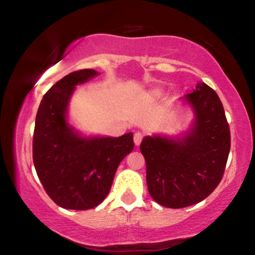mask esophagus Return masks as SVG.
<instances>
[{
    "label": "esophagus",
    "instance_id": "1",
    "mask_svg": "<svg viewBox=\"0 0 255 255\" xmlns=\"http://www.w3.org/2000/svg\"><path fill=\"white\" fill-rule=\"evenodd\" d=\"M141 140H142V134L139 133V131H136V133L134 134V144L139 146L140 142H141Z\"/></svg>",
    "mask_w": 255,
    "mask_h": 255
}]
</instances>
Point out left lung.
<instances>
[{
  "label": "left lung",
  "mask_w": 255,
  "mask_h": 255,
  "mask_svg": "<svg viewBox=\"0 0 255 255\" xmlns=\"http://www.w3.org/2000/svg\"><path fill=\"white\" fill-rule=\"evenodd\" d=\"M186 96L195 111L183 139L146 136L140 151L146 160L151 197L162 206L182 209L200 203L217 188L230 151V129L218 95L206 84Z\"/></svg>",
  "instance_id": "8db88e82"
}]
</instances>
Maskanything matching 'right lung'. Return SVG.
Returning <instances> with one entry per match:
<instances>
[{
  "label": "right lung",
  "instance_id": "add662e5",
  "mask_svg": "<svg viewBox=\"0 0 255 255\" xmlns=\"http://www.w3.org/2000/svg\"><path fill=\"white\" fill-rule=\"evenodd\" d=\"M97 74L93 69L69 73L44 95L37 111L33 164L46 194L63 209L90 210L101 204L119 164L134 148L133 133L85 139L67 124V105L75 85Z\"/></svg>",
  "mask_w": 255,
  "mask_h": 255
}]
</instances>
